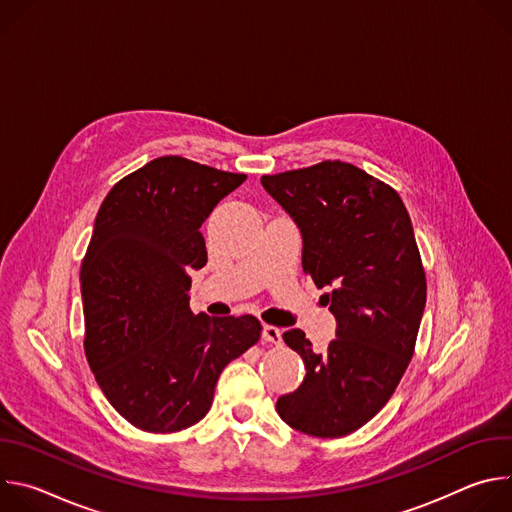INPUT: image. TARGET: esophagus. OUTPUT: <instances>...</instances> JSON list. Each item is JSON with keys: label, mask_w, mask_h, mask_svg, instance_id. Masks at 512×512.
I'll use <instances>...</instances> for the list:
<instances>
[{"label": "esophagus", "mask_w": 512, "mask_h": 512, "mask_svg": "<svg viewBox=\"0 0 512 512\" xmlns=\"http://www.w3.org/2000/svg\"><path fill=\"white\" fill-rule=\"evenodd\" d=\"M261 338H263L265 342L279 344V342H281V332H279V328H277V326H263Z\"/></svg>", "instance_id": "obj_1"}]
</instances>
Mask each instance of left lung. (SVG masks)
I'll return each instance as SVG.
<instances>
[{
    "mask_svg": "<svg viewBox=\"0 0 512 512\" xmlns=\"http://www.w3.org/2000/svg\"><path fill=\"white\" fill-rule=\"evenodd\" d=\"M302 235V267L336 318V338L316 352L298 328L285 344L304 364L302 385L277 413L302 433L342 437L373 419L413 356L425 308V271L409 212L385 182L344 162L261 178Z\"/></svg>",
    "mask_w": 512,
    "mask_h": 512,
    "instance_id": "obj_1",
    "label": "left lung"
}]
</instances>
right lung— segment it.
<instances>
[{"label": "right lung", "instance_id": "add662e5", "mask_svg": "<svg viewBox=\"0 0 512 512\" xmlns=\"http://www.w3.org/2000/svg\"><path fill=\"white\" fill-rule=\"evenodd\" d=\"M247 180L164 156L103 200L81 267L91 371L131 425L170 433L198 423L227 364L259 340L255 316L190 310V271L206 265L202 223Z\"/></svg>", "mask_w": 512, "mask_h": 512}]
</instances>
